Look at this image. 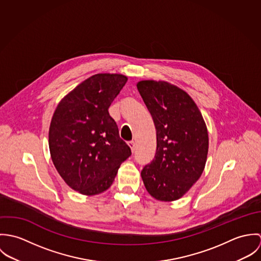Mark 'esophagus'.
Returning <instances> with one entry per match:
<instances>
[{
  "label": "esophagus",
  "instance_id": "obj_1",
  "mask_svg": "<svg viewBox=\"0 0 261 261\" xmlns=\"http://www.w3.org/2000/svg\"><path fill=\"white\" fill-rule=\"evenodd\" d=\"M127 145H128V147L130 148L132 152H134V151H135V149H136V144H135V142H129Z\"/></svg>",
  "mask_w": 261,
  "mask_h": 261
}]
</instances>
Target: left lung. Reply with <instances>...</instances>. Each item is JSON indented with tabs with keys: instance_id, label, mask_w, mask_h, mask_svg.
<instances>
[{
	"instance_id": "8db88e82",
	"label": "left lung",
	"mask_w": 261,
	"mask_h": 261,
	"mask_svg": "<svg viewBox=\"0 0 261 261\" xmlns=\"http://www.w3.org/2000/svg\"><path fill=\"white\" fill-rule=\"evenodd\" d=\"M138 90L156 130L154 159L141 175L159 201L182 198L201 177L208 154L207 126L192 97L167 81L142 80Z\"/></svg>"
}]
</instances>
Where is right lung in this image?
<instances>
[{
    "label": "right lung",
    "mask_w": 261,
    "mask_h": 261,
    "mask_svg": "<svg viewBox=\"0 0 261 261\" xmlns=\"http://www.w3.org/2000/svg\"><path fill=\"white\" fill-rule=\"evenodd\" d=\"M126 81L122 74L92 75L66 94L53 113L49 127L52 162L64 182L82 195L107 191L132 154L109 112Z\"/></svg>",
    "instance_id": "obj_1"
}]
</instances>
